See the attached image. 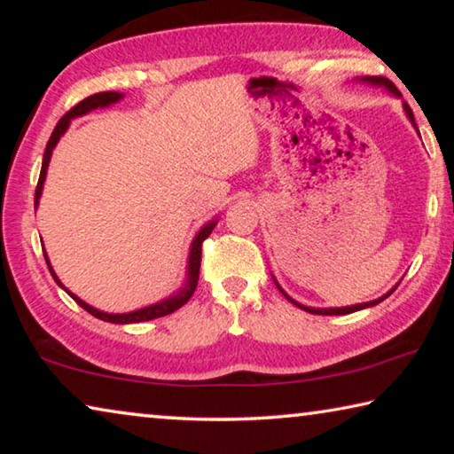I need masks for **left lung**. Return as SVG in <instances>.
Returning a JSON list of instances; mask_svg holds the SVG:
<instances>
[{
	"label": "left lung",
	"mask_w": 454,
	"mask_h": 454,
	"mask_svg": "<svg viewBox=\"0 0 454 454\" xmlns=\"http://www.w3.org/2000/svg\"><path fill=\"white\" fill-rule=\"evenodd\" d=\"M356 82H363V83H368V86H376V88H384L388 91V94H393V96H398L401 98V94H398V90L395 88V83L393 82H388L387 78H380V75H364V78H356ZM403 107H404V112H406V118H409L411 121H412V126L417 128V124H414V116H412V110L409 107V104H404L403 102ZM419 132V129H417ZM274 278V276H272ZM274 284H276V288H278L282 294H284V298H286V301H290L292 304L294 306H298V309H302V310H306V312H310V314H322V317H338V314H350V312H356V310H363V309H368V306H376L379 302H382L384 298H388L390 294H393L395 292V288H390L387 294L384 296H380V298H376V301H371V302H363V304H352V306H340V309H314V306H304V304H301V302H296L294 298H290L286 292H284V288L280 286L278 284V280L274 278Z\"/></svg>",
	"instance_id": "8db88e82"
}]
</instances>
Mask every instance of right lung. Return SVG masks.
I'll return each mask as SVG.
<instances>
[{"mask_svg":"<svg viewBox=\"0 0 454 454\" xmlns=\"http://www.w3.org/2000/svg\"><path fill=\"white\" fill-rule=\"evenodd\" d=\"M124 98V94H120V91H99V94L90 96L86 99H82L78 106H74L70 112L66 114L64 118L58 121L56 129H53L48 145H45V152H43V162H42V172H40V180H37V188H35V208L40 206V198H42V192H43V182H45V176H48V166H50V160H51V152L56 148L59 137L67 132V128H70L72 120L75 118H82L86 116V114L98 110V107H107V106H114L118 104L120 99ZM218 224V220H210L208 224H204L202 228L198 230V234L194 236V240L190 244V252H188V266H186V280H184L182 286L170 294L164 301L160 302H153L150 306H144V309H137L132 312H121V314H114V312H104L96 309V306H91L88 302H83L80 296H75L74 292L67 290L61 280L58 278V274L53 272V268L50 264V258L48 254L43 252L45 256V262H48L50 272L53 276V280H56L61 288H64L67 294H70L75 302H78L83 310H88L91 317H96L104 322H112V325H134V322H145V320H153V318H160V317H166V314H172L174 310H178L180 306L186 304L190 301V296L194 294V290L198 286V276H200V260H202V242L206 240L212 234L214 226Z\"/></svg>","mask_w":454,"mask_h":454,"instance_id":"obj_1","label":"right lung"}]
</instances>
